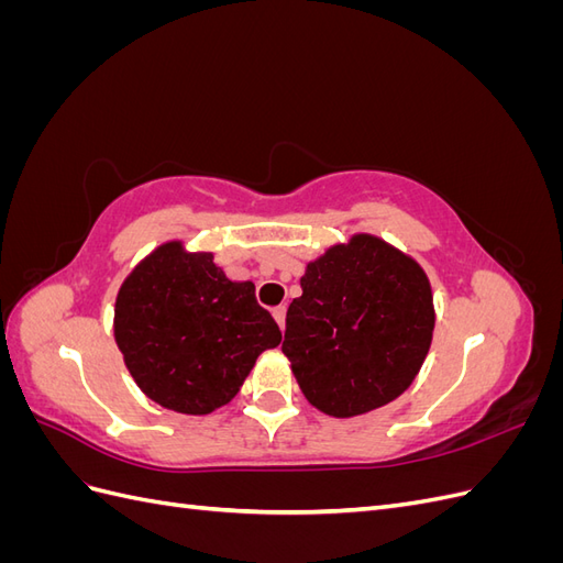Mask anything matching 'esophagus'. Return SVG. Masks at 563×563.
I'll return each instance as SVG.
<instances>
[{"mask_svg":"<svg viewBox=\"0 0 563 563\" xmlns=\"http://www.w3.org/2000/svg\"><path fill=\"white\" fill-rule=\"evenodd\" d=\"M272 314H275V319H277V323H279V329L284 331V327H286V305H279V308L272 310Z\"/></svg>","mask_w":563,"mask_h":563,"instance_id":"esophagus-1","label":"esophagus"}]
</instances>
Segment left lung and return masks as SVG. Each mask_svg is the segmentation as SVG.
Wrapping results in <instances>:
<instances>
[{"label": "left lung", "mask_w": 563, "mask_h": 563, "mask_svg": "<svg viewBox=\"0 0 563 563\" xmlns=\"http://www.w3.org/2000/svg\"><path fill=\"white\" fill-rule=\"evenodd\" d=\"M282 352L312 406L352 418L413 383L434 331L422 267L378 236L354 234L305 269Z\"/></svg>", "instance_id": "8db88e82"}]
</instances>
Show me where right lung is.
Wrapping results in <instances>:
<instances>
[{
	"label": "right lung",
	"mask_w": 563,
	"mask_h": 563,
	"mask_svg": "<svg viewBox=\"0 0 563 563\" xmlns=\"http://www.w3.org/2000/svg\"><path fill=\"white\" fill-rule=\"evenodd\" d=\"M114 340L145 395L203 416L228 404L258 354L282 343L251 282H230L211 253L152 251L119 288Z\"/></svg>",
	"instance_id": "right-lung-1"
}]
</instances>
